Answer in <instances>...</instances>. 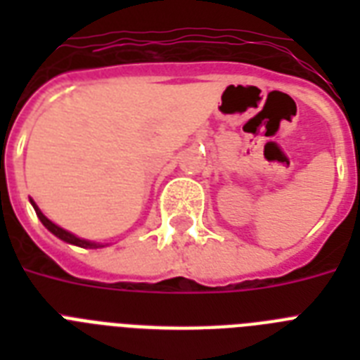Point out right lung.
Listing matches in <instances>:
<instances>
[{"instance_id":"1","label":"right lung","mask_w":360,"mask_h":360,"mask_svg":"<svg viewBox=\"0 0 360 360\" xmlns=\"http://www.w3.org/2000/svg\"><path fill=\"white\" fill-rule=\"evenodd\" d=\"M30 202H31V205H33V209H35L37 217H39V220L42 222V226H44V228H46L50 233H53V236L58 237V239L65 240V243H69V245L82 246V248H103V246H106V245H103V243H95V240H87V239H82V237H76L75 233H70V231L63 230L61 226L53 224L52 220L46 219L41 209L37 207V203L33 202V200H30Z\"/></svg>"}]
</instances>
